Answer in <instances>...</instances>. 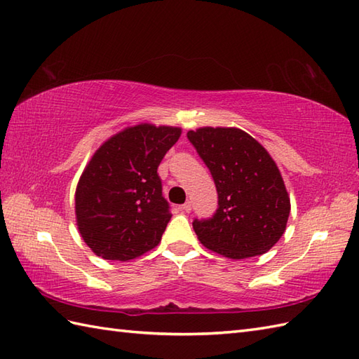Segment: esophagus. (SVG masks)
<instances>
[{
    "instance_id": "1",
    "label": "esophagus",
    "mask_w": 359,
    "mask_h": 359,
    "mask_svg": "<svg viewBox=\"0 0 359 359\" xmlns=\"http://www.w3.org/2000/svg\"><path fill=\"white\" fill-rule=\"evenodd\" d=\"M182 211H185V212L191 211V202H185L184 205H182Z\"/></svg>"
}]
</instances>
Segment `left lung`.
Returning <instances> with one entry per match:
<instances>
[{
	"label": "left lung",
	"instance_id": "8db88e82",
	"mask_svg": "<svg viewBox=\"0 0 359 359\" xmlns=\"http://www.w3.org/2000/svg\"><path fill=\"white\" fill-rule=\"evenodd\" d=\"M187 137L219 196L215 216L193 222L197 238L230 259L266 253L284 234L290 215L287 188L269 151L239 128L205 126Z\"/></svg>",
	"mask_w": 359,
	"mask_h": 359
}]
</instances>
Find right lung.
Segmentation results:
<instances>
[{"label": "right lung", "mask_w": 359, "mask_h": 359, "mask_svg": "<svg viewBox=\"0 0 359 359\" xmlns=\"http://www.w3.org/2000/svg\"><path fill=\"white\" fill-rule=\"evenodd\" d=\"M180 134L175 126L140 123L94 152L75 191V217L97 256L126 262L158 245L171 212L157 168Z\"/></svg>", "instance_id": "1"}]
</instances>
